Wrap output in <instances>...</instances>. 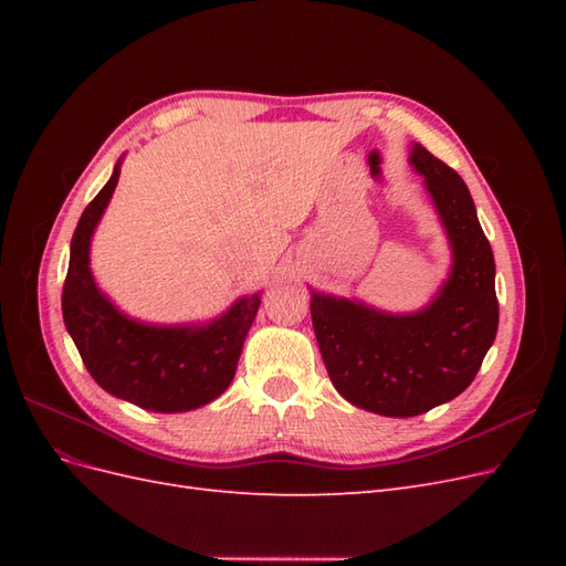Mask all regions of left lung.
Instances as JSON below:
<instances>
[{"label": "left lung", "mask_w": 566, "mask_h": 566, "mask_svg": "<svg viewBox=\"0 0 566 566\" xmlns=\"http://www.w3.org/2000/svg\"><path fill=\"white\" fill-rule=\"evenodd\" d=\"M408 163L424 179L451 245V269L422 310L391 314L312 290V323L331 382L349 403L413 418L465 391L499 333L493 252L474 200L449 165L420 144Z\"/></svg>", "instance_id": "8db88e82"}]
</instances>
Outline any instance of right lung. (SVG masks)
Wrapping results in <instances>:
<instances>
[{
  "label": "right lung",
  "mask_w": 566,
  "mask_h": 566,
  "mask_svg": "<svg viewBox=\"0 0 566 566\" xmlns=\"http://www.w3.org/2000/svg\"><path fill=\"white\" fill-rule=\"evenodd\" d=\"M119 158L108 184L82 212L71 241L63 285V321L101 389L156 413H186L214 401L231 385L262 293L238 297L205 323H146L119 312L94 281L92 238L119 179Z\"/></svg>",
  "instance_id": "right-lung-1"
}]
</instances>
